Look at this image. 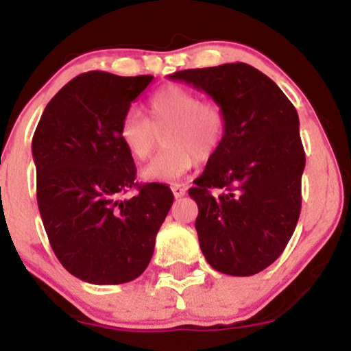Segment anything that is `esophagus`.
<instances>
[{"label": "esophagus", "instance_id": "obj_1", "mask_svg": "<svg viewBox=\"0 0 351 351\" xmlns=\"http://www.w3.org/2000/svg\"><path fill=\"white\" fill-rule=\"evenodd\" d=\"M171 191H173V195H175V198H183L184 195H186V188L183 186V184H173L171 186Z\"/></svg>", "mask_w": 351, "mask_h": 351}]
</instances>
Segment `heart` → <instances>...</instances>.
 Returning <instances> with one entry per match:
<instances>
[{
	"mask_svg": "<svg viewBox=\"0 0 351 351\" xmlns=\"http://www.w3.org/2000/svg\"><path fill=\"white\" fill-rule=\"evenodd\" d=\"M148 120L128 110L119 123V138L128 155L145 162L156 147V132L163 134L167 148L148 167L142 178L171 183L195 167L196 158L209 160L223 145L226 115L215 100H199L195 90L167 86L156 90L147 104Z\"/></svg>",
	"mask_w": 351,
	"mask_h": 351,
	"instance_id": "obj_1",
	"label": "heart"
}]
</instances>
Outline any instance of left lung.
Returning <instances> with one entry per match:
<instances>
[{"label":"left lung","instance_id":"1","mask_svg":"<svg viewBox=\"0 0 351 351\" xmlns=\"http://www.w3.org/2000/svg\"><path fill=\"white\" fill-rule=\"evenodd\" d=\"M206 94L226 115V135L189 196L208 264L247 277L269 267L300 216L305 153L299 115L279 86L244 62L170 75ZM216 187L223 191L210 195Z\"/></svg>","mask_w":351,"mask_h":351}]
</instances>
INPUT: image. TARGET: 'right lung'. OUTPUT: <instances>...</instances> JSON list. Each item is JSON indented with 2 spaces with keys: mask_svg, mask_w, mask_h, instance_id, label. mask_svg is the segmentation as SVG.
I'll list each match as a JSON object with an SVG mask.
<instances>
[{
  "mask_svg": "<svg viewBox=\"0 0 351 351\" xmlns=\"http://www.w3.org/2000/svg\"><path fill=\"white\" fill-rule=\"evenodd\" d=\"M153 75L92 71L67 82L44 108L33 136L38 206L52 251L77 279L125 284L142 276L171 189L135 183L119 123ZM136 187L128 200L119 195Z\"/></svg>",
  "mask_w": 351,
  "mask_h": 351,
  "instance_id": "1",
  "label": "right lung"
}]
</instances>
